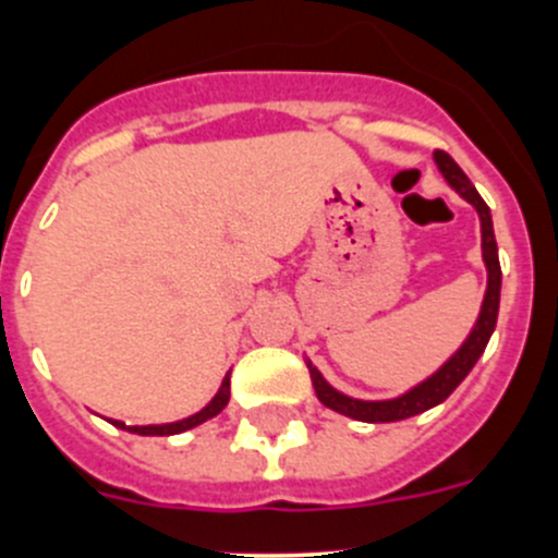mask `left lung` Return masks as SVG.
<instances>
[{"mask_svg":"<svg viewBox=\"0 0 558 558\" xmlns=\"http://www.w3.org/2000/svg\"><path fill=\"white\" fill-rule=\"evenodd\" d=\"M435 161L440 167V172L446 174L448 183L470 202L472 207L481 216V232H483V262L488 267V289L486 300H483L481 318H477L475 329L466 337L464 345L453 353V359L448 364H442V369H437L429 380H424L421 386H415L413 391L402 393L399 399H388V402H359V399L345 397V393L335 391L324 378H320L318 369L313 364V388L315 397L326 404V408L337 410V413L348 415V418L367 421V424H388V421H402L410 418V415H418L424 410L435 408V404L446 402L453 393V388L461 384V380L470 375V369L475 367V362L481 359V353L486 351L488 337H492L494 326H497V313H499V286H502V269H499V256H497V240H494V227H492V213H488V205L481 199V194L475 191V185L470 183L461 167L456 165L446 150H435Z\"/></svg>","mask_w":558,"mask_h":558,"instance_id":"8db88e82","label":"left lung"}]
</instances>
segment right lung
<instances>
[{"label":"right lung","instance_id":"obj_1","mask_svg":"<svg viewBox=\"0 0 558 558\" xmlns=\"http://www.w3.org/2000/svg\"><path fill=\"white\" fill-rule=\"evenodd\" d=\"M229 402V375L223 378L221 388H218L216 397L210 399V404H207L205 410H199L196 415H191V418H183V421H174V424H159V426H126L123 421H112V424L118 426V429H126V432H134V435H159V437H167V435H180V432L185 429H194V426L205 424V421H210L213 415L221 413L223 408H227Z\"/></svg>","mask_w":558,"mask_h":558}]
</instances>
